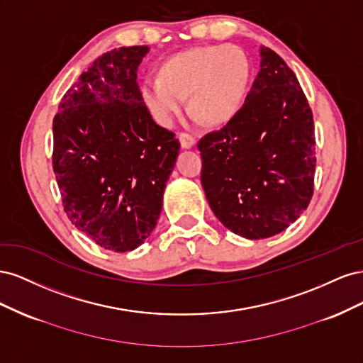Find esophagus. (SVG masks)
I'll return each instance as SVG.
<instances>
[{
  "label": "esophagus",
  "mask_w": 363,
  "mask_h": 363,
  "mask_svg": "<svg viewBox=\"0 0 363 363\" xmlns=\"http://www.w3.org/2000/svg\"><path fill=\"white\" fill-rule=\"evenodd\" d=\"M179 139H180V144H182V148L184 150H189L195 145V138L189 133H180L179 135Z\"/></svg>",
  "instance_id": "1"
}]
</instances>
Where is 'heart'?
I'll return each mask as SVG.
<instances>
[{
	"label": "heart",
	"mask_w": 363,
	"mask_h": 363,
	"mask_svg": "<svg viewBox=\"0 0 363 363\" xmlns=\"http://www.w3.org/2000/svg\"><path fill=\"white\" fill-rule=\"evenodd\" d=\"M251 83L247 54L233 45L196 47L172 54L157 68V80L140 87L142 103L159 124L171 125L188 108L206 127L230 123L242 108Z\"/></svg>",
	"instance_id": "heart-1"
}]
</instances>
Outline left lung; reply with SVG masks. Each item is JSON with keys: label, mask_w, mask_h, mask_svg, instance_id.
Wrapping results in <instances>:
<instances>
[{"label": "left lung", "mask_w": 363, "mask_h": 363, "mask_svg": "<svg viewBox=\"0 0 363 363\" xmlns=\"http://www.w3.org/2000/svg\"><path fill=\"white\" fill-rule=\"evenodd\" d=\"M201 183L215 216L235 235L286 230L313 195V116L295 74L260 47V71L240 112L199 142Z\"/></svg>", "instance_id": "1"}]
</instances>
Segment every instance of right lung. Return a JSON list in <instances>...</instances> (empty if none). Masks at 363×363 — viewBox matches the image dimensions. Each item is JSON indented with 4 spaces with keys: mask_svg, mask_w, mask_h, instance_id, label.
I'll return each instance as SVG.
<instances>
[{
    "mask_svg": "<svg viewBox=\"0 0 363 363\" xmlns=\"http://www.w3.org/2000/svg\"><path fill=\"white\" fill-rule=\"evenodd\" d=\"M145 45L98 57L52 121V168L69 221L101 248L125 252L155 230L180 150L142 103Z\"/></svg>",
    "mask_w": 363,
    "mask_h": 363,
    "instance_id": "obj_1",
    "label": "right lung"
}]
</instances>
